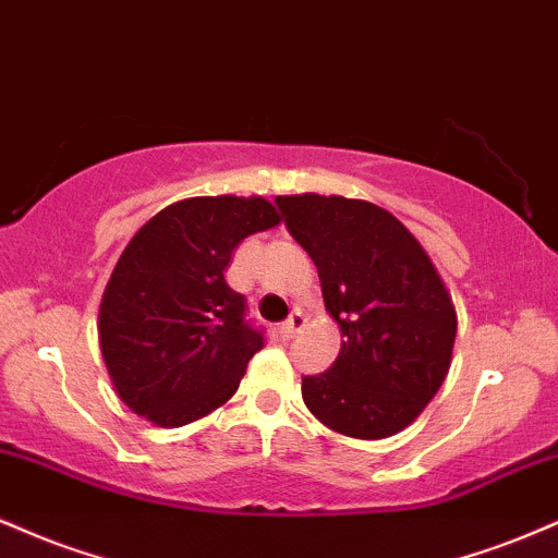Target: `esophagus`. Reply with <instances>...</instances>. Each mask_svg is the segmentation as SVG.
<instances>
[{"label":"esophagus","instance_id":"esophagus-1","mask_svg":"<svg viewBox=\"0 0 558 558\" xmlns=\"http://www.w3.org/2000/svg\"><path fill=\"white\" fill-rule=\"evenodd\" d=\"M304 323H306L304 315H301V312H293V315L288 317L283 325H280V336H283L286 341H288V338H296L299 330L304 328Z\"/></svg>","mask_w":558,"mask_h":558}]
</instances>
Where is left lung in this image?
Segmentation results:
<instances>
[{
    "mask_svg": "<svg viewBox=\"0 0 558 558\" xmlns=\"http://www.w3.org/2000/svg\"><path fill=\"white\" fill-rule=\"evenodd\" d=\"M288 233L317 265L341 351L301 377L330 430L377 440L420 417L444 386L457 312L420 241L383 207L343 196H278Z\"/></svg>",
    "mask_w": 558,
    "mask_h": 558,
    "instance_id": "obj_1",
    "label": "left lung"
}]
</instances>
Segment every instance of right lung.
<instances>
[{"mask_svg":"<svg viewBox=\"0 0 558 558\" xmlns=\"http://www.w3.org/2000/svg\"><path fill=\"white\" fill-rule=\"evenodd\" d=\"M278 222L262 196H196L133 235L99 310L101 356L133 412L181 427L239 390L265 336L246 319V296L226 283V267L246 235Z\"/></svg>","mask_w":558,"mask_h":558,"instance_id":"1","label":"right lung"}]
</instances>
